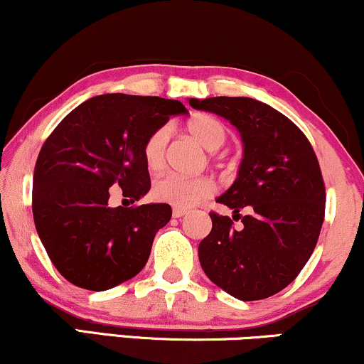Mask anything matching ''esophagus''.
<instances>
[{"label": "esophagus", "instance_id": "obj_1", "mask_svg": "<svg viewBox=\"0 0 364 364\" xmlns=\"http://www.w3.org/2000/svg\"><path fill=\"white\" fill-rule=\"evenodd\" d=\"M172 214H173V218H182V216H186V214H187V209H183V208H173Z\"/></svg>", "mask_w": 364, "mask_h": 364}]
</instances>
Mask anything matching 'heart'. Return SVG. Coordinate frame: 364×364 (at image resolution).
<instances>
[{
	"label": "heart",
	"mask_w": 364,
	"mask_h": 364,
	"mask_svg": "<svg viewBox=\"0 0 364 364\" xmlns=\"http://www.w3.org/2000/svg\"><path fill=\"white\" fill-rule=\"evenodd\" d=\"M187 132L205 150L218 151L230 140V132L221 119L210 114H199L187 123ZM168 143V129L156 128L143 145V159L148 168L156 170L164 165L165 150ZM213 181L208 177H186L178 173H164L154 182L151 196L159 203H165L175 208H191L208 197L213 192Z\"/></svg>",
	"instance_id": "heart-1"
}]
</instances>
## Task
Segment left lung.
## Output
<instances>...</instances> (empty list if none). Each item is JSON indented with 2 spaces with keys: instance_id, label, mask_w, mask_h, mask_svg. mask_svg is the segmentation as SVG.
Returning a JSON list of instances; mask_svg holds the SVG:
<instances>
[{
  "instance_id": "left-lung-1",
  "label": "left lung",
  "mask_w": 364,
  "mask_h": 364,
  "mask_svg": "<svg viewBox=\"0 0 364 364\" xmlns=\"http://www.w3.org/2000/svg\"><path fill=\"white\" fill-rule=\"evenodd\" d=\"M189 105L230 119L245 143L237 178L218 197L235 216L209 213L200 267L232 297H272L297 278L319 240L326 186L316 151L294 121L264 102L219 96Z\"/></svg>"
}]
</instances>
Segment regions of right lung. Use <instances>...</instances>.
<instances>
[{
    "label": "right lung",
    "mask_w": 364,
    "mask_h": 364,
    "mask_svg": "<svg viewBox=\"0 0 364 364\" xmlns=\"http://www.w3.org/2000/svg\"><path fill=\"white\" fill-rule=\"evenodd\" d=\"M182 113L186 106L175 100L102 94L70 111L45 140L33 172V221L53 267L70 284L107 290L145 267L172 208H109V187L132 203L150 191L143 145Z\"/></svg>",
    "instance_id": "right-lung-1"
}]
</instances>
